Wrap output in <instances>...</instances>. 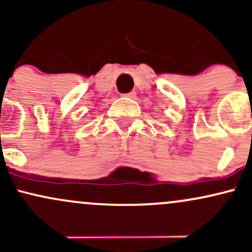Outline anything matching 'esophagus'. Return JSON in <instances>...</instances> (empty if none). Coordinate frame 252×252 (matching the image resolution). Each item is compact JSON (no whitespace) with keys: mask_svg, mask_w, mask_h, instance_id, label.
Listing matches in <instances>:
<instances>
[{"mask_svg":"<svg viewBox=\"0 0 252 252\" xmlns=\"http://www.w3.org/2000/svg\"><path fill=\"white\" fill-rule=\"evenodd\" d=\"M124 96L128 97V98H135L136 97V92L135 91H131V92H129V94H124Z\"/></svg>","mask_w":252,"mask_h":252,"instance_id":"34e87169","label":"esophagus"}]
</instances>
